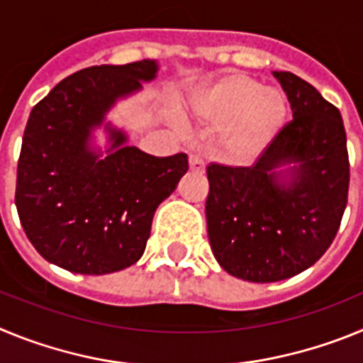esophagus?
<instances>
[{
  "label": "esophagus",
  "instance_id": "1",
  "mask_svg": "<svg viewBox=\"0 0 363 363\" xmlns=\"http://www.w3.org/2000/svg\"><path fill=\"white\" fill-rule=\"evenodd\" d=\"M189 167H191L192 172H198V174H201L205 171V163L200 156H191L189 158Z\"/></svg>",
  "mask_w": 363,
  "mask_h": 363
}]
</instances>
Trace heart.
I'll use <instances>...</instances> for the list:
<instances>
[{
    "label": "heart",
    "instance_id": "heart-1",
    "mask_svg": "<svg viewBox=\"0 0 363 363\" xmlns=\"http://www.w3.org/2000/svg\"><path fill=\"white\" fill-rule=\"evenodd\" d=\"M192 112L211 127H223L225 158L249 163L274 140L287 120L285 98L245 74H229L192 99Z\"/></svg>",
    "mask_w": 363,
    "mask_h": 363
}]
</instances>
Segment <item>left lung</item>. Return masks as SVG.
I'll return each mask as SVG.
<instances>
[{
  "label": "left lung",
  "instance_id": "obj_1",
  "mask_svg": "<svg viewBox=\"0 0 363 363\" xmlns=\"http://www.w3.org/2000/svg\"><path fill=\"white\" fill-rule=\"evenodd\" d=\"M272 74L293 120L251 167H207L205 216L214 258L255 284L287 280L316 264L338 233L349 191L340 111L293 72Z\"/></svg>",
  "mask_w": 363,
  "mask_h": 363
}]
</instances>
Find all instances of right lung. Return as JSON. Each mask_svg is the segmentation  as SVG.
Listing matches in <instances>:
<instances>
[{
  "label": "right lung",
  "instance_id": "add662e5",
  "mask_svg": "<svg viewBox=\"0 0 363 363\" xmlns=\"http://www.w3.org/2000/svg\"><path fill=\"white\" fill-rule=\"evenodd\" d=\"M152 60L78 70L34 105L18 160L16 207L47 262L79 274H108L142 258L158 205L189 171L187 154L158 158L125 145L111 125L107 156L89 145L120 98L156 76Z\"/></svg>",
  "mask_w": 363,
  "mask_h": 363
}]
</instances>
